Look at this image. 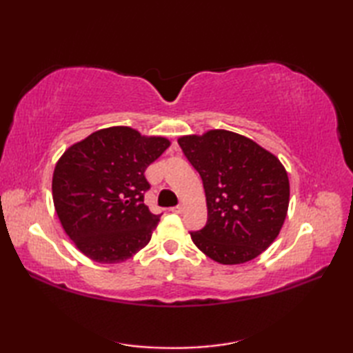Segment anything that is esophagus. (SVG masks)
Masks as SVG:
<instances>
[{
	"mask_svg": "<svg viewBox=\"0 0 353 353\" xmlns=\"http://www.w3.org/2000/svg\"><path fill=\"white\" fill-rule=\"evenodd\" d=\"M170 211L174 212V214H182V212H183V206H182V205H177V206H174V208H171Z\"/></svg>",
	"mask_w": 353,
	"mask_h": 353,
	"instance_id": "esophagus-1",
	"label": "esophagus"
}]
</instances>
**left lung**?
Listing matches in <instances>:
<instances>
[{
    "instance_id": "1",
    "label": "left lung",
    "mask_w": 353,
    "mask_h": 353,
    "mask_svg": "<svg viewBox=\"0 0 353 353\" xmlns=\"http://www.w3.org/2000/svg\"><path fill=\"white\" fill-rule=\"evenodd\" d=\"M179 145L206 194L208 221L191 232L194 244L226 265L259 256L279 235L288 211L290 182L279 159L228 130L182 137Z\"/></svg>"
}]
</instances>
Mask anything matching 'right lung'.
Returning <instances> with one entry per match:
<instances>
[{"label": "right lung", "instance_id": "right-lung-1", "mask_svg": "<svg viewBox=\"0 0 353 353\" xmlns=\"http://www.w3.org/2000/svg\"><path fill=\"white\" fill-rule=\"evenodd\" d=\"M170 141L109 127L70 147L52 174L59 220L77 249L101 264L133 256L152 238L162 214L144 205V176Z\"/></svg>", "mask_w": 353, "mask_h": 353}]
</instances>
